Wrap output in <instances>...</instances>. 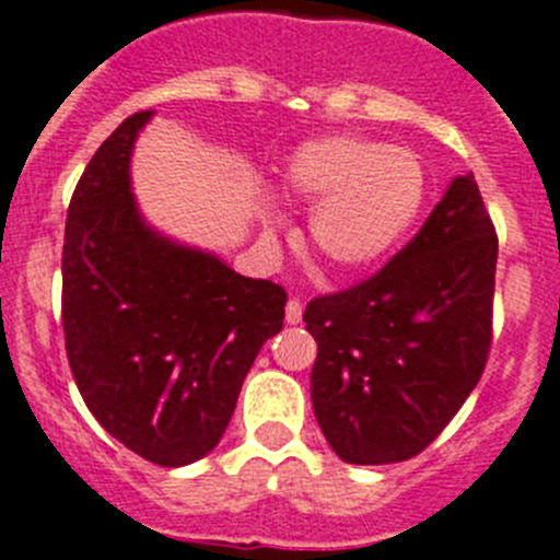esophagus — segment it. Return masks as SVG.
Here are the masks:
<instances>
[{
  "mask_svg": "<svg viewBox=\"0 0 560 560\" xmlns=\"http://www.w3.org/2000/svg\"><path fill=\"white\" fill-rule=\"evenodd\" d=\"M285 322L289 324L302 322V302L300 300H289V305H285Z\"/></svg>",
  "mask_w": 560,
  "mask_h": 560,
  "instance_id": "obj_1",
  "label": "esophagus"
}]
</instances>
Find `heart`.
Masks as SVG:
<instances>
[{
  "mask_svg": "<svg viewBox=\"0 0 560 560\" xmlns=\"http://www.w3.org/2000/svg\"><path fill=\"white\" fill-rule=\"evenodd\" d=\"M285 184L318 203L311 242L335 271H363L390 255L418 220L429 189L418 153L349 135L300 148Z\"/></svg>",
  "mask_w": 560,
  "mask_h": 560,
  "instance_id": "1",
  "label": "heart"
}]
</instances>
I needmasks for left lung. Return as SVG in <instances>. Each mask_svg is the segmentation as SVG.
<instances>
[{
	"mask_svg": "<svg viewBox=\"0 0 560 560\" xmlns=\"http://www.w3.org/2000/svg\"><path fill=\"white\" fill-rule=\"evenodd\" d=\"M498 233L459 175L412 242L376 275L307 302L316 420L349 465L418 456L487 369Z\"/></svg>",
	"mask_w": 560,
	"mask_h": 560,
	"instance_id": "1",
	"label": "left lung"
}]
</instances>
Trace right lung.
<instances>
[{"instance_id":"1","label":"right lung","mask_w":560,"mask_h":560,"mask_svg":"<svg viewBox=\"0 0 560 560\" xmlns=\"http://www.w3.org/2000/svg\"><path fill=\"white\" fill-rule=\"evenodd\" d=\"M148 117H126L73 189L62 329L93 418L142 459L180 467L220 443L260 346L283 329L289 296L140 220L129 159Z\"/></svg>"}]
</instances>
